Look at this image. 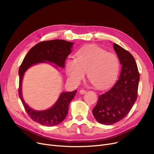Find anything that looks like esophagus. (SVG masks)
I'll list each match as a JSON object with an SVG mask.
<instances>
[{"label":"esophagus","mask_w":154,"mask_h":154,"mask_svg":"<svg viewBox=\"0 0 154 154\" xmlns=\"http://www.w3.org/2000/svg\"><path fill=\"white\" fill-rule=\"evenodd\" d=\"M79 92H80V94H84L87 92V91L85 90V89H81L79 91Z\"/></svg>","instance_id":"1"}]
</instances>
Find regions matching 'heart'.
<instances>
[{
    "label": "heart",
    "instance_id": "heart-1",
    "mask_svg": "<svg viewBox=\"0 0 154 154\" xmlns=\"http://www.w3.org/2000/svg\"><path fill=\"white\" fill-rule=\"evenodd\" d=\"M65 69L72 84H78L87 72L88 79L95 87L105 88L115 82L120 62L116 54L98 46L87 45L77 51L75 59L69 57L66 60Z\"/></svg>",
    "mask_w": 154,
    "mask_h": 154
}]
</instances>
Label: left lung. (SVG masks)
Returning <instances> with one entry per match:
<instances>
[{"mask_svg":"<svg viewBox=\"0 0 154 154\" xmlns=\"http://www.w3.org/2000/svg\"><path fill=\"white\" fill-rule=\"evenodd\" d=\"M114 50L122 68L114 85L99 97L93 109V115L102 124L112 125L123 119L128 114L137 100L140 79L133 55L114 43Z\"/></svg>","mask_w":154,"mask_h":154,"instance_id":"obj_1","label":"left lung"}]
</instances>
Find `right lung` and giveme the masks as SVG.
Instances as JSON below:
<instances>
[{"label":"right lung","mask_w":154,"mask_h":154,"mask_svg":"<svg viewBox=\"0 0 154 154\" xmlns=\"http://www.w3.org/2000/svg\"><path fill=\"white\" fill-rule=\"evenodd\" d=\"M73 45L72 42L59 39L40 42L30 48L20 66L19 97L29 116L35 122L42 125L55 126L62 122L67 115L70 102L74 98L77 91L63 92L51 109L43 111H35L28 106L22 97L21 85L23 74L32 66L37 63L47 62L46 61L63 68L65 60L70 54Z\"/></svg>","instance_id":"right-lung-1"}]
</instances>
